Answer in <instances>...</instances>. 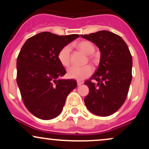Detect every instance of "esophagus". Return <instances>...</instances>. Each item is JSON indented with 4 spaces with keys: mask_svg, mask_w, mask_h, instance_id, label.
<instances>
[{
    "mask_svg": "<svg viewBox=\"0 0 149 149\" xmlns=\"http://www.w3.org/2000/svg\"><path fill=\"white\" fill-rule=\"evenodd\" d=\"M82 84H83V82L79 81V80H78V81H77V85H78V86H80V85H81Z\"/></svg>",
    "mask_w": 149,
    "mask_h": 149,
    "instance_id": "obj_1",
    "label": "esophagus"
}]
</instances>
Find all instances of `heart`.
Masks as SVG:
<instances>
[{
    "label": "heart",
    "instance_id": "heart-1",
    "mask_svg": "<svg viewBox=\"0 0 149 149\" xmlns=\"http://www.w3.org/2000/svg\"><path fill=\"white\" fill-rule=\"evenodd\" d=\"M75 45L77 48L80 49L88 55L93 54L95 50V45H93V43L88 40L79 41L76 42ZM57 58L62 66H69L70 64V58H71V47L69 45H65L64 47H63L58 52ZM92 71H93V69L89 65L82 66V67L73 66L68 69L67 76L70 78L83 80L90 76L92 73Z\"/></svg>",
    "mask_w": 149,
    "mask_h": 149
}]
</instances>
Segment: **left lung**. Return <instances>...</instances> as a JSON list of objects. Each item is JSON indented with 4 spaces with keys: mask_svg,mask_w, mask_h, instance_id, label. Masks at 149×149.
Instances as JSON below:
<instances>
[{
    "mask_svg": "<svg viewBox=\"0 0 149 149\" xmlns=\"http://www.w3.org/2000/svg\"><path fill=\"white\" fill-rule=\"evenodd\" d=\"M80 36L95 43L101 52L96 72L85 82L90 90L85 97V106L95 115L109 116L127 98L132 77L130 52L122 38L108 31Z\"/></svg>",
    "mask_w": 149,
    "mask_h": 149,
    "instance_id": "1",
    "label": "left lung"
}]
</instances>
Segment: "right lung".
Masks as SVG:
<instances>
[{"instance_id":"right-lung-1","label":"right lung","mask_w":149,"mask_h":149,"mask_svg":"<svg viewBox=\"0 0 149 149\" xmlns=\"http://www.w3.org/2000/svg\"><path fill=\"white\" fill-rule=\"evenodd\" d=\"M78 34L58 36L41 32L27 39L17 60V83L29 111L42 120L61 113L76 80L61 79L66 70L58 60L59 51Z\"/></svg>"}]
</instances>
